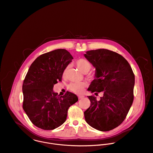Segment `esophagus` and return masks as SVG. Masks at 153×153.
<instances>
[{
    "label": "esophagus",
    "instance_id": "esophagus-1",
    "mask_svg": "<svg viewBox=\"0 0 153 153\" xmlns=\"http://www.w3.org/2000/svg\"><path fill=\"white\" fill-rule=\"evenodd\" d=\"M83 97H84V96H83V95H78L79 99H82V98H83Z\"/></svg>",
    "mask_w": 153,
    "mask_h": 153
}]
</instances>
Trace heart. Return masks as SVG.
Masks as SVG:
<instances>
[{
  "label": "heart",
  "instance_id": "heart-1",
  "mask_svg": "<svg viewBox=\"0 0 153 153\" xmlns=\"http://www.w3.org/2000/svg\"><path fill=\"white\" fill-rule=\"evenodd\" d=\"M78 68L83 73H86L91 70L92 65L91 63L85 59H80L76 62ZM67 68H65L63 71V76H65L67 74ZM86 85L85 82L79 83H71L68 85V89L75 94H82Z\"/></svg>",
  "mask_w": 153,
  "mask_h": 153
}]
</instances>
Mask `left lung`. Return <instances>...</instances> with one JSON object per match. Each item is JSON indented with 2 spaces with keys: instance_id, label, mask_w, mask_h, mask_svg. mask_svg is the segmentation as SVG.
I'll return each mask as SVG.
<instances>
[{
  "instance_id": "1",
  "label": "left lung",
  "mask_w": 153,
  "mask_h": 153,
  "mask_svg": "<svg viewBox=\"0 0 153 153\" xmlns=\"http://www.w3.org/2000/svg\"><path fill=\"white\" fill-rule=\"evenodd\" d=\"M84 56L95 68V79L88 90L104 94L99 101L88 97L91 105L84 112L85 120L95 129L109 131L123 122L131 107L135 76L127 60L113 51L91 50Z\"/></svg>"
}]
</instances>
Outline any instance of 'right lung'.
Wrapping results in <instances>:
<instances>
[{
    "mask_svg": "<svg viewBox=\"0 0 153 153\" xmlns=\"http://www.w3.org/2000/svg\"><path fill=\"white\" fill-rule=\"evenodd\" d=\"M73 59L67 50L58 49L40 55L30 65L22 85V107L37 128L53 130L60 126L66 120L68 108L78 101L71 92L59 96L53 91Z\"/></svg>",
    "mask_w": 153,
    "mask_h": 153,
    "instance_id": "right-lung-1",
    "label": "right lung"
}]
</instances>
